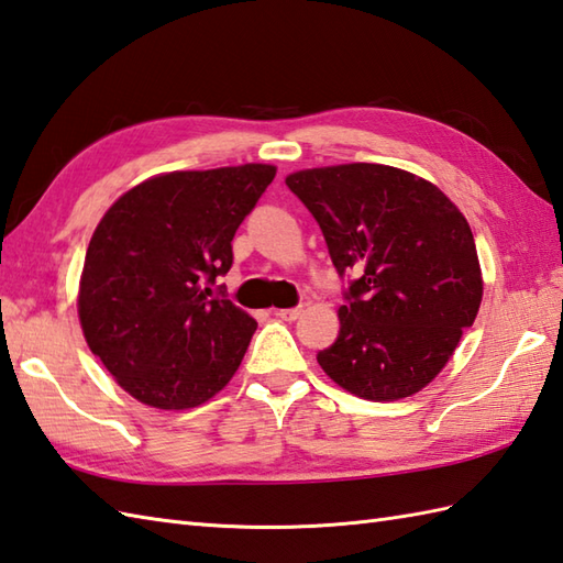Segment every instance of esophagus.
Segmentation results:
<instances>
[{
	"instance_id": "obj_1",
	"label": "esophagus",
	"mask_w": 563,
	"mask_h": 563,
	"mask_svg": "<svg viewBox=\"0 0 563 563\" xmlns=\"http://www.w3.org/2000/svg\"><path fill=\"white\" fill-rule=\"evenodd\" d=\"M301 313H303V308H277V310H274V316L286 320V322L298 320V318H301Z\"/></svg>"
}]
</instances>
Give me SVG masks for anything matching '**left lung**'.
<instances>
[{
    "instance_id": "left-lung-1",
    "label": "left lung",
    "mask_w": 563,
    "mask_h": 563,
    "mask_svg": "<svg viewBox=\"0 0 563 563\" xmlns=\"http://www.w3.org/2000/svg\"><path fill=\"white\" fill-rule=\"evenodd\" d=\"M286 185L320 223L336 272L358 274L320 368L371 402L417 395L479 313L484 279L467 219L433 183L395 166L306 168Z\"/></svg>"
}]
</instances>
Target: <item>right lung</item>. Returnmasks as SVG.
Masks as SVG:
<instances>
[{
	"mask_svg": "<svg viewBox=\"0 0 563 563\" xmlns=\"http://www.w3.org/2000/svg\"><path fill=\"white\" fill-rule=\"evenodd\" d=\"M277 176L245 164L170 170L120 195L86 250L77 310L91 352L142 405L192 409L229 385L257 322L209 282Z\"/></svg>",
	"mask_w": 563,
	"mask_h": 563,
	"instance_id": "add662e5",
	"label": "right lung"
}]
</instances>
